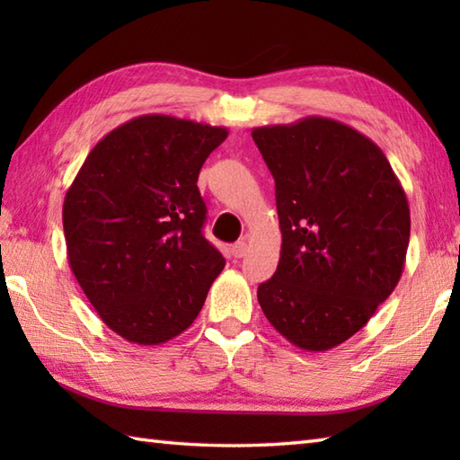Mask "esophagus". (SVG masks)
Masks as SVG:
<instances>
[{"label": "esophagus", "instance_id": "esophagus-1", "mask_svg": "<svg viewBox=\"0 0 460 460\" xmlns=\"http://www.w3.org/2000/svg\"><path fill=\"white\" fill-rule=\"evenodd\" d=\"M245 252H247V243L245 241H237L235 245H231V255L235 259L245 257Z\"/></svg>", "mask_w": 460, "mask_h": 460}]
</instances>
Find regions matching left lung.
Returning <instances> with one entry per match:
<instances>
[{"mask_svg":"<svg viewBox=\"0 0 460 460\" xmlns=\"http://www.w3.org/2000/svg\"><path fill=\"white\" fill-rule=\"evenodd\" d=\"M275 178L282 247L257 290L290 344L326 351L367 324L402 279L411 217L385 154L322 116L252 128Z\"/></svg>","mask_w":460,"mask_h":460,"instance_id":"1","label":"left lung"}]
</instances>
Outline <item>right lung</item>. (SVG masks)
<instances>
[{
	"mask_svg": "<svg viewBox=\"0 0 460 460\" xmlns=\"http://www.w3.org/2000/svg\"><path fill=\"white\" fill-rule=\"evenodd\" d=\"M227 128L144 114L86 155L63 203L66 259L102 322L132 344L188 330L225 259L203 237V162Z\"/></svg>",
	"mask_w": 460,
	"mask_h": 460,
	"instance_id": "obj_1",
	"label": "right lung"
}]
</instances>
